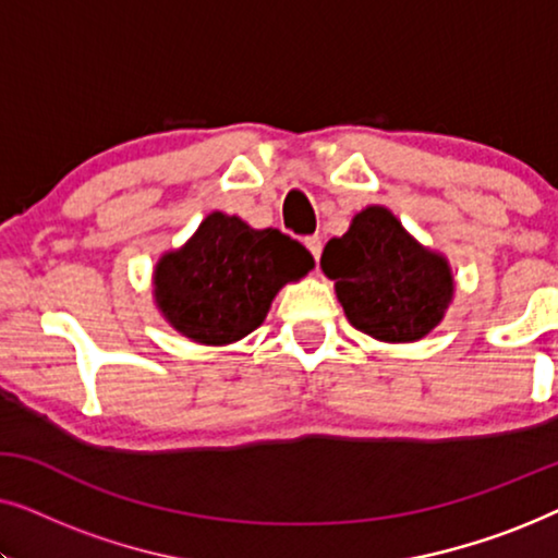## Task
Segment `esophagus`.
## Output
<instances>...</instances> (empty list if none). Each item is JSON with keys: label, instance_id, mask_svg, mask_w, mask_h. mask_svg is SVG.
Masks as SVG:
<instances>
[{"label": "esophagus", "instance_id": "34e87169", "mask_svg": "<svg viewBox=\"0 0 558 558\" xmlns=\"http://www.w3.org/2000/svg\"><path fill=\"white\" fill-rule=\"evenodd\" d=\"M304 246L312 256H315V262H319V254H323V241H319V235H310V239H304Z\"/></svg>", "mask_w": 558, "mask_h": 558}]
</instances>
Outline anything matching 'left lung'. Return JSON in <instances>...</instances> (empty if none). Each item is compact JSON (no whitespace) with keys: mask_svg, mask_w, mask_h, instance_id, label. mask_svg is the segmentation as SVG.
Wrapping results in <instances>:
<instances>
[{"mask_svg":"<svg viewBox=\"0 0 558 558\" xmlns=\"http://www.w3.org/2000/svg\"><path fill=\"white\" fill-rule=\"evenodd\" d=\"M355 330L380 342H416L441 323L454 296L449 262L424 248L384 205L357 213L319 258Z\"/></svg>","mask_w":558,"mask_h":558,"instance_id":"1","label":"left lung"}]
</instances>
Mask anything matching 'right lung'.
Returning <instances> with one entry per match:
<instances>
[{
    "label": "right lung",
    "instance_id": "1",
    "mask_svg": "<svg viewBox=\"0 0 558 558\" xmlns=\"http://www.w3.org/2000/svg\"><path fill=\"white\" fill-rule=\"evenodd\" d=\"M312 266L315 258L300 241L216 210L185 246L159 258L155 302L185 338L228 345L254 332L279 289Z\"/></svg>",
    "mask_w": 558,
    "mask_h": 558
}]
</instances>
